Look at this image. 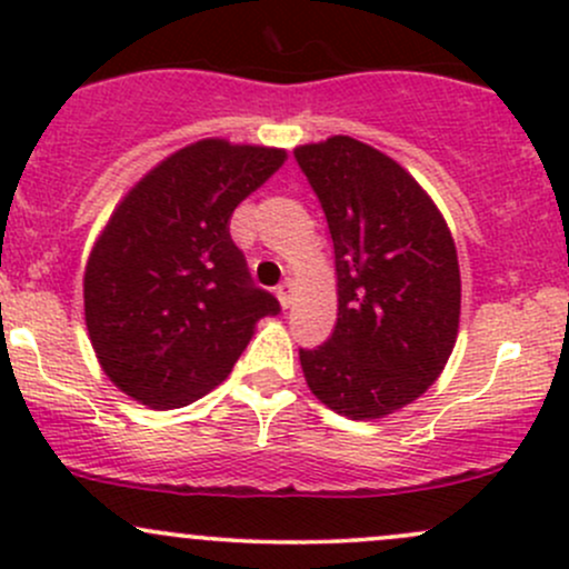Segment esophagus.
Returning <instances> with one entry per match:
<instances>
[{
  "label": "esophagus",
  "instance_id": "1",
  "mask_svg": "<svg viewBox=\"0 0 569 569\" xmlns=\"http://www.w3.org/2000/svg\"><path fill=\"white\" fill-rule=\"evenodd\" d=\"M274 295H278L280 305H283V308H289L291 297H295V283H291V280H283V283H280L278 289H274Z\"/></svg>",
  "mask_w": 569,
  "mask_h": 569
}]
</instances>
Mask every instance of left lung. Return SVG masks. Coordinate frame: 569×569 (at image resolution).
<instances>
[{
  "label": "left lung",
  "mask_w": 569,
  "mask_h": 569,
  "mask_svg": "<svg viewBox=\"0 0 569 569\" xmlns=\"http://www.w3.org/2000/svg\"><path fill=\"white\" fill-rule=\"evenodd\" d=\"M295 159L327 216L337 267L335 332L299 348L305 380L340 416H389L435 383L457 342L451 232L397 161L353 137L302 146Z\"/></svg>",
  "instance_id": "obj_1"
}]
</instances>
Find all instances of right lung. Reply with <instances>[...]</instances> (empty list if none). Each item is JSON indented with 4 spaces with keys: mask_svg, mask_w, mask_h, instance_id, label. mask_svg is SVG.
Returning a JSON list of instances; mask_svg holds the SVG:
<instances>
[{
    "mask_svg": "<svg viewBox=\"0 0 569 569\" xmlns=\"http://www.w3.org/2000/svg\"><path fill=\"white\" fill-rule=\"evenodd\" d=\"M286 151L202 140L161 161L132 191L86 267V327L112 383L156 410L183 408L232 372L259 318V289L229 221Z\"/></svg>",
    "mask_w": 569,
    "mask_h": 569,
    "instance_id": "right-lung-1",
    "label": "right lung"
}]
</instances>
